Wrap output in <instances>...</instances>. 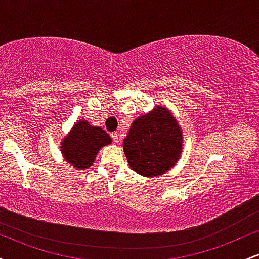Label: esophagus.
<instances>
[{"label":"esophagus","mask_w":259,"mask_h":259,"mask_svg":"<svg viewBox=\"0 0 259 259\" xmlns=\"http://www.w3.org/2000/svg\"><path fill=\"white\" fill-rule=\"evenodd\" d=\"M111 136H112L113 142H114V144H118V142H119V135H118L117 133H112Z\"/></svg>","instance_id":"obj_1"}]
</instances>
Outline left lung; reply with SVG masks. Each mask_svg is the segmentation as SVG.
I'll use <instances>...</instances> for the list:
<instances>
[{"label":"left lung","instance_id":"8db88e82","mask_svg":"<svg viewBox=\"0 0 259 259\" xmlns=\"http://www.w3.org/2000/svg\"><path fill=\"white\" fill-rule=\"evenodd\" d=\"M183 135L170 112L157 107L132 124L123 141L127 163L144 177L164 174L179 159Z\"/></svg>","mask_w":259,"mask_h":259}]
</instances>
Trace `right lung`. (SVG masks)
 <instances>
[{
  "mask_svg": "<svg viewBox=\"0 0 259 259\" xmlns=\"http://www.w3.org/2000/svg\"><path fill=\"white\" fill-rule=\"evenodd\" d=\"M108 144H111V138L105 130L80 120L63 140L61 148L67 162L81 170L90 168L100 148Z\"/></svg>",
  "mask_w": 259,
  "mask_h": 259,
  "instance_id": "1",
  "label": "right lung"
}]
</instances>
